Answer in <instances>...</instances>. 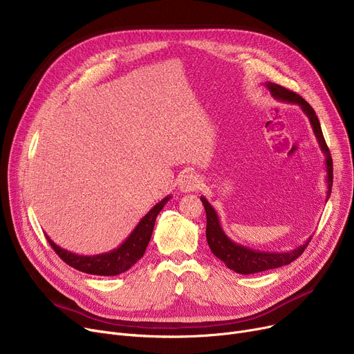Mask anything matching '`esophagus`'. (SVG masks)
<instances>
[{"instance_id":"esophagus-1","label":"esophagus","mask_w":354,"mask_h":354,"mask_svg":"<svg viewBox=\"0 0 354 354\" xmlns=\"http://www.w3.org/2000/svg\"><path fill=\"white\" fill-rule=\"evenodd\" d=\"M199 185H201L199 178L192 172H187V174L182 175V178L179 179V191L185 192V194L194 192V191L199 189Z\"/></svg>"}]
</instances>
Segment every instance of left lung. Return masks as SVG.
<instances>
[{
  "mask_svg": "<svg viewBox=\"0 0 354 354\" xmlns=\"http://www.w3.org/2000/svg\"><path fill=\"white\" fill-rule=\"evenodd\" d=\"M266 88L270 91L272 97L277 101H283L289 104H297L301 111L306 113V116L309 118L310 125L313 128V132L316 135L317 144L320 147V151L324 153V163H326V183H327V196L326 201L328 199L332 194V185H333V162L330 156V151H328L326 140L323 138V132L320 128V122L317 120V115L315 109L306 102L300 95H297L296 92L289 91L283 86H280L273 82H265ZM201 201L205 206L206 212V241L207 245L218 259L230 269L234 270L236 273L241 274H252V273H259V272H265L270 269H276L280 266H286L292 263L293 261L304 252V249L308 248L309 242L312 238L308 239V242L300 245L299 248L289 250V252H263V250H254L250 248H246L243 245H239L236 242H233L225 230L221 226L219 216L216 214V210L214 209L207 199L205 196H201Z\"/></svg>",
  "mask_w": 354,
  "mask_h": 354,
  "instance_id": "obj_1",
  "label": "left lung"
}]
</instances>
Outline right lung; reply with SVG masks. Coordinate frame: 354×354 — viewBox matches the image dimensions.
I'll list each match as a JSON object with an SVG mask.
<instances>
[{
    "mask_svg": "<svg viewBox=\"0 0 354 354\" xmlns=\"http://www.w3.org/2000/svg\"><path fill=\"white\" fill-rule=\"evenodd\" d=\"M169 199L171 196H167L163 198L159 203H156L148 214L139 221L136 227L132 230V233L121 246H118L116 249L105 253L92 254V256L73 253L54 243L50 236H46V234L45 236H46V241L50 242L51 248L55 250V253L71 268H74L84 273H89V274L116 276L127 272L139 261L140 257L144 256L152 236L156 216Z\"/></svg>",
    "mask_w": 354,
    "mask_h": 354,
    "instance_id": "obj_1",
    "label": "right lung"
}]
</instances>
